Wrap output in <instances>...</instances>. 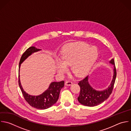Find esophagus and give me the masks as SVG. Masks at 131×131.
Returning <instances> with one entry per match:
<instances>
[{
    "mask_svg": "<svg viewBox=\"0 0 131 131\" xmlns=\"http://www.w3.org/2000/svg\"><path fill=\"white\" fill-rule=\"evenodd\" d=\"M72 84V82L71 81H66L65 83V85L66 86H71Z\"/></svg>",
    "mask_w": 131,
    "mask_h": 131,
    "instance_id": "1",
    "label": "esophagus"
}]
</instances>
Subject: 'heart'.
Segmentation results:
<instances>
[{
    "mask_svg": "<svg viewBox=\"0 0 131 131\" xmlns=\"http://www.w3.org/2000/svg\"><path fill=\"white\" fill-rule=\"evenodd\" d=\"M98 57L97 49L83 42L71 43L63 49L61 58L56 60L58 73L64 75L71 65V70L78 77L86 75L90 70Z\"/></svg>",
    "mask_w": 131,
    "mask_h": 131,
    "instance_id": "1",
    "label": "heart"
}]
</instances>
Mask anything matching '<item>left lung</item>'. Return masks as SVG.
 Wrapping results in <instances>:
<instances>
[{"instance_id":"obj_1","label":"left lung","mask_w":131,"mask_h":131,"mask_svg":"<svg viewBox=\"0 0 131 131\" xmlns=\"http://www.w3.org/2000/svg\"><path fill=\"white\" fill-rule=\"evenodd\" d=\"M109 63L114 65V72L111 83L110 86L105 90H97L92 87L88 81V75L79 82L78 84L80 87L81 90L78 100L82 105L88 107L96 106L103 103L110 96L115 83L116 77V70L114 59L111 60Z\"/></svg>"}]
</instances>
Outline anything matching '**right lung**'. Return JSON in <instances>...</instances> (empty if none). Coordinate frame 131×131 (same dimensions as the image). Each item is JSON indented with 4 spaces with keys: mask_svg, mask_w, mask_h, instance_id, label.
<instances>
[{
    "mask_svg": "<svg viewBox=\"0 0 131 131\" xmlns=\"http://www.w3.org/2000/svg\"><path fill=\"white\" fill-rule=\"evenodd\" d=\"M41 50V49H38L34 46L29 47L23 53L20 59L19 65V85L21 90L22 94L25 101L31 107L37 109L44 110L50 108L57 102L60 92L61 89L64 86V81H62L59 82H53L50 83L48 88L43 93L37 96H32L26 93L20 83V67L21 64L32 53Z\"/></svg>",
    "mask_w": 131,
    "mask_h": 131,
    "instance_id": "add662e5",
    "label": "right lung"
}]
</instances>
